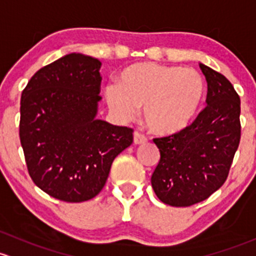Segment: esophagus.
Here are the masks:
<instances>
[{"label": "esophagus", "instance_id": "1", "mask_svg": "<svg viewBox=\"0 0 256 256\" xmlns=\"http://www.w3.org/2000/svg\"><path fill=\"white\" fill-rule=\"evenodd\" d=\"M148 142L146 136L139 133V132H134V144H144Z\"/></svg>", "mask_w": 256, "mask_h": 256}]
</instances>
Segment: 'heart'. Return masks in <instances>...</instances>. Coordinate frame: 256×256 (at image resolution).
Wrapping results in <instances>:
<instances>
[{
	"label": "heart",
	"mask_w": 256,
	"mask_h": 256,
	"mask_svg": "<svg viewBox=\"0 0 256 256\" xmlns=\"http://www.w3.org/2000/svg\"><path fill=\"white\" fill-rule=\"evenodd\" d=\"M206 86L196 70L138 62L123 70L120 85L104 88L108 106L123 120H132L144 106L148 128L158 136L185 130L204 102Z\"/></svg>",
	"instance_id": "1"
}]
</instances>
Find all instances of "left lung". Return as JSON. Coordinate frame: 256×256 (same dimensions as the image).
<instances>
[{"label":"left lung","instance_id":"1","mask_svg":"<svg viewBox=\"0 0 256 256\" xmlns=\"http://www.w3.org/2000/svg\"><path fill=\"white\" fill-rule=\"evenodd\" d=\"M200 68L207 80V106L185 130L152 139L160 160L152 186L168 206H192L217 191L240 142L239 94L222 74L204 64Z\"/></svg>","mask_w":256,"mask_h":256}]
</instances>
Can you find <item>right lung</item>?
Here are the masks:
<instances>
[{"label":"right lung","instance_id":"1","mask_svg":"<svg viewBox=\"0 0 256 256\" xmlns=\"http://www.w3.org/2000/svg\"><path fill=\"white\" fill-rule=\"evenodd\" d=\"M101 62L65 55L36 71L20 97V139L33 182L65 202L94 198L133 129L96 120Z\"/></svg>","mask_w":256,"mask_h":256}]
</instances>
